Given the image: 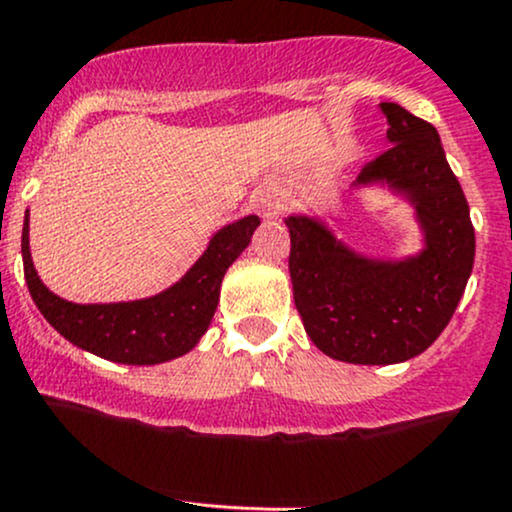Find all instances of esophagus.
Instances as JSON below:
<instances>
[{"label":"esophagus","instance_id":"34e87169","mask_svg":"<svg viewBox=\"0 0 512 512\" xmlns=\"http://www.w3.org/2000/svg\"><path fill=\"white\" fill-rule=\"evenodd\" d=\"M257 209L265 213V216H274V213L282 211V204L277 199H272V196H260L257 199Z\"/></svg>","mask_w":512,"mask_h":512}]
</instances>
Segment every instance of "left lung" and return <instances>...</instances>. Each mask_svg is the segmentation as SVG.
Returning a JSON list of instances; mask_svg holds the SVG:
<instances>
[{"label":"left lung","mask_w":512,"mask_h":512,"mask_svg":"<svg viewBox=\"0 0 512 512\" xmlns=\"http://www.w3.org/2000/svg\"><path fill=\"white\" fill-rule=\"evenodd\" d=\"M391 148L369 162L352 189L386 187L413 209L423 247L401 260L369 257L335 238L316 216L291 213L289 274L308 338L350 364H398L440 338L474 267L469 204L440 133L384 101Z\"/></svg>","instance_id":"left-lung-1"}]
</instances>
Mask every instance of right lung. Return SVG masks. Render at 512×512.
Masks as SVG:
<instances>
[{"label": "right lung", "instance_id": "add662e5", "mask_svg": "<svg viewBox=\"0 0 512 512\" xmlns=\"http://www.w3.org/2000/svg\"><path fill=\"white\" fill-rule=\"evenodd\" d=\"M260 226L245 216L211 235L204 255L189 272L160 294L119 303H72L60 299L38 277L28 247V211L21 233V257L31 299L43 318L84 352L119 364H162L194 350L216 313L228 267L250 245Z\"/></svg>", "mask_w": 512, "mask_h": 512}]
</instances>
